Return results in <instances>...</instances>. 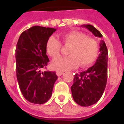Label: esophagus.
Returning a JSON list of instances; mask_svg holds the SVG:
<instances>
[{"mask_svg":"<svg viewBox=\"0 0 124 124\" xmlns=\"http://www.w3.org/2000/svg\"><path fill=\"white\" fill-rule=\"evenodd\" d=\"M56 75L58 76H62L63 74H64V72H61V71H56Z\"/></svg>","mask_w":124,"mask_h":124,"instance_id":"esophagus-1","label":"esophagus"}]
</instances>
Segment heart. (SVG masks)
Instances as JSON below:
<instances>
[{
  "instance_id": "heart-1",
  "label": "heart",
  "mask_w": 124,
  "mask_h": 124,
  "mask_svg": "<svg viewBox=\"0 0 124 124\" xmlns=\"http://www.w3.org/2000/svg\"><path fill=\"white\" fill-rule=\"evenodd\" d=\"M60 40L64 46L70 47L68 56L54 60L52 67L60 71L72 70L80 65L82 68L90 66L96 61L99 52L98 44L94 38L88 37L86 34L79 31H72L60 36ZM62 44L54 36H50L46 44L47 54L52 58L60 55Z\"/></svg>"
}]
</instances>
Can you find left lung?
I'll return each instance as SVG.
<instances>
[{"instance_id": "1", "label": "left lung", "mask_w": 124, "mask_h": 124, "mask_svg": "<svg viewBox=\"0 0 124 124\" xmlns=\"http://www.w3.org/2000/svg\"><path fill=\"white\" fill-rule=\"evenodd\" d=\"M99 38L102 34L90 24L82 25ZM100 54L95 64L79 74H76L71 91L74 100L82 106H90L101 98L106 86L108 52L106 43L101 40Z\"/></svg>"}]
</instances>
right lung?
I'll list each match as a JSON object with an SVG mask.
<instances>
[{
    "instance_id": "obj_1",
    "label": "right lung",
    "mask_w": 124,
    "mask_h": 124,
    "mask_svg": "<svg viewBox=\"0 0 124 124\" xmlns=\"http://www.w3.org/2000/svg\"><path fill=\"white\" fill-rule=\"evenodd\" d=\"M56 29L34 26L20 34L16 48V70L19 88L24 98L42 104L52 96L58 76L54 72H41L49 62L46 44Z\"/></svg>"
}]
</instances>
